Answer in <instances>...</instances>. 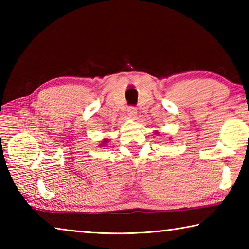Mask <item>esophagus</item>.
<instances>
[{"instance_id": "obj_1", "label": "esophagus", "mask_w": 249, "mask_h": 249, "mask_svg": "<svg viewBox=\"0 0 249 249\" xmlns=\"http://www.w3.org/2000/svg\"><path fill=\"white\" fill-rule=\"evenodd\" d=\"M127 115H128L129 117H132V119H134V117H136V115H137V109H136V107H127Z\"/></svg>"}]
</instances>
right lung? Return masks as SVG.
I'll list each match as a JSON object with an SVG mask.
<instances>
[{
	"label": "right lung",
	"instance_id": "right-lung-1",
	"mask_svg": "<svg viewBox=\"0 0 249 249\" xmlns=\"http://www.w3.org/2000/svg\"><path fill=\"white\" fill-rule=\"evenodd\" d=\"M108 142H109V138H104V140H102V141H101V144H100V147H105V145H107Z\"/></svg>",
	"mask_w": 249,
	"mask_h": 249
}]
</instances>
